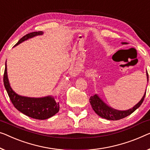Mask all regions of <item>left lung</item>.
<instances>
[{
	"label": "left lung",
	"mask_w": 150,
	"mask_h": 150,
	"mask_svg": "<svg viewBox=\"0 0 150 150\" xmlns=\"http://www.w3.org/2000/svg\"><path fill=\"white\" fill-rule=\"evenodd\" d=\"M122 44H127L125 42H122ZM147 79H148V73H147ZM146 92H145V94L143 96L142 99L140 100L139 103L137 104L135 106L133 107L131 109L129 110H125V111H120L115 110L107 106V105L104 103L103 101L97 95H94L93 96H91L89 98V102L93 110L95 111V112L100 117L106 118L107 120H117L119 119H122L127 116L130 115L132 114L134 111L139 108L144 102L145 96H146Z\"/></svg>",
	"instance_id": "8db88e82"
}]
</instances>
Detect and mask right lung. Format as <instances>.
<instances>
[{
	"label": "right lung",
	"instance_id": "right-lung-1",
	"mask_svg": "<svg viewBox=\"0 0 150 150\" xmlns=\"http://www.w3.org/2000/svg\"><path fill=\"white\" fill-rule=\"evenodd\" d=\"M43 32H32L22 37L15 46H17L22 42L38 35H42ZM3 82L7 93L9 96L11 102L15 108L26 116L38 120H44L50 118L56 115L59 111V104L55 101L53 98L50 96L33 98L21 96L17 94L11 89L6 73V64L3 75Z\"/></svg>",
	"mask_w": 150,
	"mask_h": 150
}]
</instances>
